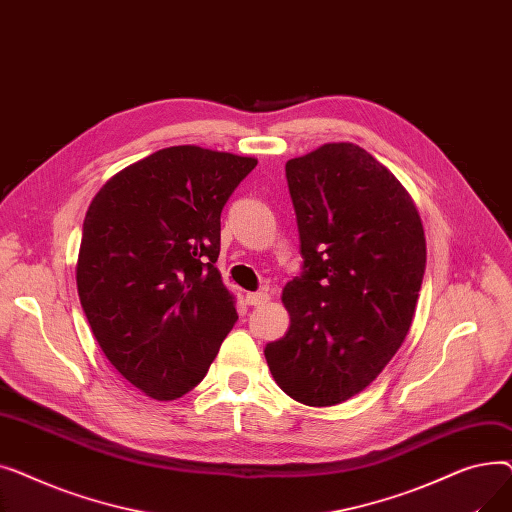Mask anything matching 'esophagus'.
<instances>
[{"label": "esophagus", "mask_w": 512, "mask_h": 512, "mask_svg": "<svg viewBox=\"0 0 512 512\" xmlns=\"http://www.w3.org/2000/svg\"><path fill=\"white\" fill-rule=\"evenodd\" d=\"M267 301H270V294H267V292H249L247 294V303L249 305H253V307H259V305H265Z\"/></svg>", "instance_id": "1"}]
</instances>
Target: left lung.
Wrapping results in <instances>:
<instances>
[{"mask_svg":"<svg viewBox=\"0 0 512 512\" xmlns=\"http://www.w3.org/2000/svg\"><path fill=\"white\" fill-rule=\"evenodd\" d=\"M303 274L282 290L284 338L265 346L276 384L309 407L365 390L405 342L425 274L419 211L353 143L286 161Z\"/></svg>","mask_w":512,"mask_h":512,"instance_id":"8db88e82","label":"left lung"}]
</instances>
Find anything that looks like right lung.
<instances>
[{"mask_svg":"<svg viewBox=\"0 0 512 512\" xmlns=\"http://www.w3.org/2000/svg\"><path fill=\"white\" fill-rule=\"evenodd\" d=\"M255 157L159 149L107 180L76 263L83 311L110 363L155 400L191 392L236 324L213 263L220 215Z\"/></svg>","mask_w":512,"mask_h":512,"instance_id":"right-lung-1","label":"right lung"}]
</instances>
